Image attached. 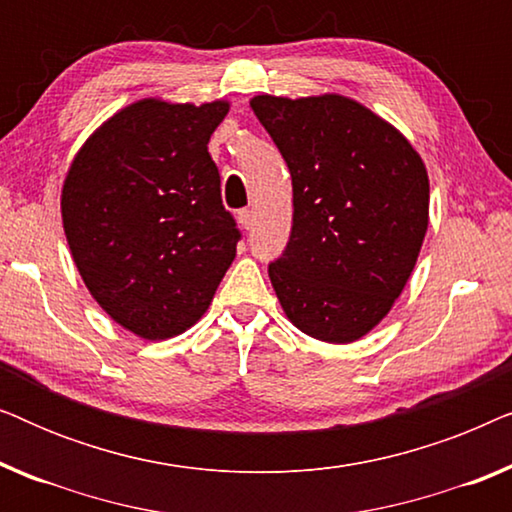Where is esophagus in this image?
<instances>
[{"label":"esophagus","mask_w":512,"mask_h":512,"mask_svg":"<svg viewBox=\"0 0 512 512\" xmlns=\"http://www.w3.org/2000/svg\"><path fill=\"white\" fill-rule=\"evenodd\" d=\"M237 221H240V226L244 228V230H251L254 228V212H251V209H240V212H237Z\"/></svg>","instance_id":"esophagus-1"}]
</instances>
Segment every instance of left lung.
Wrapping results in <instances>:
<instances>
[{
    "label": "left lung",
    "instance_id": "left-lung-1",
    "mask_svg": "<svg viewBox=\"0 0 512 512\" xmlns=\"http://www.w3.org/2000/svg\"><path fill=\"white\" fill-rule=\"evenodd\" d=\"M286 160L293 226L268 275L286 317L324 342H354L387 317L429 228V174L394 125L349 97L256 95Z\"/></svg>",
    "mask_w": 512,
    "mask_h": 512
}]
</instances>
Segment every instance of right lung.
<instances>
[{
  "instance_id": "right-lung-1",
  "label": "right lung",
  "mask_w": 512,
  "mask_h": 512,
  "mask_svg": "<svg viewBox=\"0 0 512 512\" xmlns=\"http://www.w3.org/2000/svg\"><path fill=\"white\" fill-rule=\"evenodd\" d=\"M228 109L146 97L102 123L65 177L62 228L79 275L144 340L191 328L235 258L242 235L207 151Z\"/></svg>"
}]
</instances>
